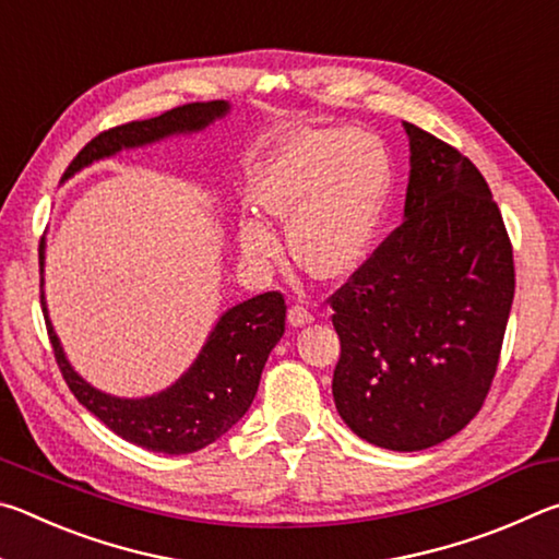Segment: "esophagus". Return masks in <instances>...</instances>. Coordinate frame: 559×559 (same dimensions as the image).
<instances>
[{
  "label": "esophagus",
  "mask_w": 559,
  "mask_h": 559,
  "mask_svg": "<svg viewBox=\"0 0 559 559\" xmlns=\"http://www.w3.org/2000/svg\"><path fill=\"white\" fill-rule=\"evenodd\" d=\"M313 313H310V308H306V306H300V302H293L290 306V310H288V323L293 325V328H300V325H308V323H313Z\"/></svg>",
  "instance_id": "34e87169"
}]
</instances>
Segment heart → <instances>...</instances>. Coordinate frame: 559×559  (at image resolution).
Here are the masks:
<instances>
[{
    "instance_id": "heart-1",
    "label": "heart",
    "mask_w": 559,
    "mask_h": 559,
    "mask_svg": "<svg viewBox=\"0 0 559 559\" xmlns=\"http://www.w3.org/2000/svg\"><path fill=\"white\" fill-rule=\"evenodd\" d=\"M390 159L374 138L349 130H313L261 167L253 200L263 214L293 222L290 251L316 278L353 273L380 229ZM241 251L251 261L278 253V239L257 216H246Z\"/></svg>"
}]
</instances>
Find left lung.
<instances>
[{
	"mask_svg": "<svg viewBox=\"0 0 559 559\" xmlns=\"http://www.w3.org/2000/svg\"><path fill=\"white\" fill-rule=\"evenodd\" d=\"M406 219L328 298L333 396L359 439L421 451L480 412L515 296L513 243L478 167L404 122Z\"/></svg>",
	"mask_w": 559,
	"mask_h": 559,
	"instance_id": "1",
	"label": "left lung"
}]
</instances>
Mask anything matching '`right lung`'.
I'll return each instance as SVG.
<instances>
[{
  "instance_id": "obj_1",
  "label": "right lung",
  "mask_w": 559,
  "mask_h": 559,
  "mask_svg": "<svg viewBox=\"0 0 559 559\" xmlns=\"http://www.w3.org/2000/svg\"><path fill=\"white\" fill-rule=\"evenodd\" d=\"M224 100L187 103L150 120H132L98 132L91 143L71 159L63 177L86 167L93 159L108 157L120 147H135L153 143L173 132H189L210 126L214 118L226 112ZM44 273V243H39V276ZM44 286V276H41ZM41 306L46 318V302L41 290ZM286 298L281 290H269L243 300L226 310L212 330L210 340L189 367L182 380L169 390L147 400H118L103 394L83 382L66 362L53 328L46 318V330L53 347L56 365L66 384L91 414L135 447L157 453H192L210 447L222 433L229 431L249 409L259 390L263 365L271 349L286 330Z\"/></svg>"
}]
</instances>
